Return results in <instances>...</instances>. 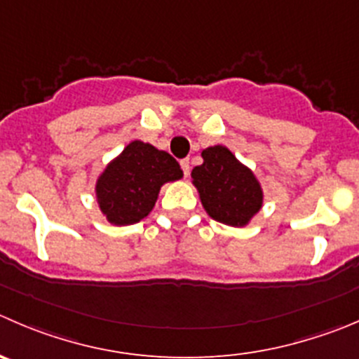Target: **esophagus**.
<instances>
[{"mask_svg": "<svg viewBox=\"0 0 359 359\" xmlns=\"http://www.w3.org/2000/svg\"><path fill=\"white\" fill-rule=\"evenodd\" d=\"M180 168H182L184 175H189V159H182V161H180Z\"/></svg>", "mask_w": 359, "mask_h": 359, "instance_id": "34e87169", "label": "esophagus"}]
</instances>
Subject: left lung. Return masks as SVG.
I'll return each mask as SVG.
<instances>
[{
    "instance_id": "obj_1",
    "label": "left lung",
    "mask_w": 359,
    "mask_h": 359,
    "mask_svg": "<svg viewBox=\"0 0 359 359\" xmlns=\"http://www.w3.org/2000/svg\"><path fill=\"white\" fill-rule=\"evenodd\" d=\"M203 165L194 166L191 177L207 214L228 226H245L263 205L259 182L231 151L214 145L201 152Z\"/></svg>"
}]
</instances>
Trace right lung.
<instances>
[{"mask_svg": "<svg viewBox=\"0 0 359 359\" xmlns=\"http://www.w3.org/2000/svg\"><path fill=\"white\" fill-rule=\"evenodd\" d=\"M179 179L182 170L168 152L135 140L100 175L96 198L112 224H135L154 208L163 184Z\"/></svg>", "mask_w": 359, "mask_h": 359, "instance_id": "1", "label": "right lung"}]
</instances>
